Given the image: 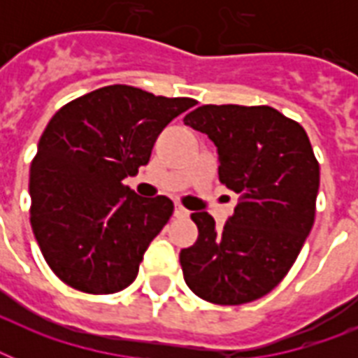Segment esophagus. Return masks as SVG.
I'll use <instances>...</instances> for the list:
<instances>
[{
    "label": "esophagus",
    "instance_id": "esophagus-1",
    "mask_svg": "<svg viewBox=\"0 0 358 358\" xmlns=\"http://www.w3.org/2000/svg\"><path fill=\"white\" fill-rule=\"evenodd\" d=\"M174 217H178V219L189 217V210H185L184 206L176 204V206H174Z\"/></svg>",
    "mask_w": 358,
    "mask_h": 358
}]
</instances>
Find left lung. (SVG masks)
<instances>
[{"label":"left lung","mask_w":358,"mask_h":358,"mask_svg":"<svg viewBox=\"0 0 358 358\" xmlns=\"http://www.w3.org/2000/svg\"><path fill=\"white\" fill-rule=\"evenodd\" d=\"M184 122L217 146L219 180L239 195L223 229L191 213L199 238L180 250L185 284L215 305H243L277 286L316 217L317 163L305 128L269 106H201Z\"/></svg>","instance_id":"left-lung-1"}]
</instances>
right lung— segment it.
<instances>
[{"mask_svg": "<svg viewBox=\"0 0 358 358\" xmlns=\"http://www.w3.org/2000/svg\"><path fill=\"white\" fill-rule=\"evenodd\" d=\"M193 98L109 85L69 102L48 122L29 171L31 229L64 284L85 294L128 288L148 245L173 215L167 196L122 184Z\"/></svg>", "mask_w": 358, "mask_h": 358, "instance_id": "1", "label": "right lung"}]
</instances>
